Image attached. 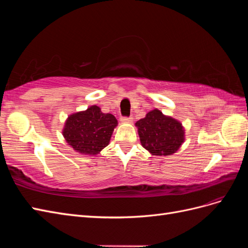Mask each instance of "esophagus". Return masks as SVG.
<instances>
[{
  "label": "esophagus",
  "mask_w": 248,
  "mask_h": 248,
  "mask_svg": "<svg viewBox=\"0 0 248 248\" xmlns=\"http://www.w3.org/2000/svg\"><path fill=\"white\" fill-rule=\"evenodd\" d=\"M132 120H133L132 117H121V121H122V122L130 123V122H132Z\"/></svg>",
  "instance_id": "34e87169"
}]
</instances>
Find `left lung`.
I'll return each mask as SVG.
<instances>
[{
	"label": "left lung",
	"instance_id": "8db88e82",
	"mask_svg": "<svg viewBox=\"0 0 248 248\" xmlns=\"http://www.w3.org/2000/svg\"><path fill=\"white\" fill-rule=\"evenodd\" d=\"M136 125L141 146L153 155H170L184 141L182 124L158 109L149 111Z\"/></svg>",
	"mask_w": 248,
	"mask_h": 248
}]
</instances>
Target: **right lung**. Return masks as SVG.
Segmentation results:
<instances>
[{
  "label": "right lung",
  "instance_id": "add662e5",
  "mask_svg": "<svg viewBox=\"0 0 248 248\" xmlns=\"http://www.w3.org/2000/svg\"><path fill=\"white\" fill-rule=\"evenodd\" d=\"M117 124V119L111 114H103L100 108L93 106L69 116L63 136L77 152L95 155L108 145Z\"/></svg>",
  "mask_w": 248,
  "mask_h": 248
}]
</instances>
